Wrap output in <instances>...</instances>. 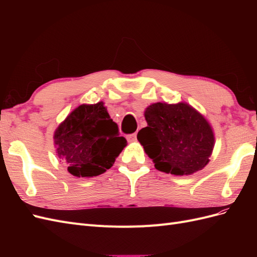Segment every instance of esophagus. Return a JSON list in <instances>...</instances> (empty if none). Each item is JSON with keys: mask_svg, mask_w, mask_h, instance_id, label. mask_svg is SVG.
Returning <instances> with one entry per match:
<instances>
[{"mask_svg": "<svg viewBox=\"0 0 257 257\" xmlns=\"http://www.w3.org/2000/svg\"><path fill=\"white\" fill-rule=\"evenodd\" d=\"M136 137H137V134H136V133H134V134H130V135H127L126 139H127V141H128L130 143H133V142H135V141H136Z\"/></svg>", "mask_w": 257, "mask_h": 257, "instance_id": "1", "label": "esophagus"}]
</instances>
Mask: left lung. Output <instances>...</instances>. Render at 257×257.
<instances>
[{"instance_id": "1", "label": "left lung", "mask_w": 257, "mask_h": 257, "mask_svg": "<svg viewBox=\"0 0 257 257\" xmlns=\"http://www.w3.org/2000/svg\"><path fill=\"white\" fill-rule=\"evenodd\" d=\"M145 118L148 126L138 132L137 139L160 172L192 175L208 164L214 134L192 106L155 103L146 108Z\"/></svg>"}]
</instances>
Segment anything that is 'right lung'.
Returning a JSON list of instances; mask_svg holds the SVG:
<instances>
[{"label": "right lung", "instance_id": "obj_1", "mask_svg": "<svg viewBox=\"0 0 257 257\" xmlns=\"http://www.w3.org/2000/svg\"><path fill=\"white\" fill-rule=\"evenodd\" d=\"M58 157L75 177L90 178L109 169L127 145L103 102L82 104L54 132Z\"/></svg>", "mask_w": 257, "mask_h": 257}]
</instances>
